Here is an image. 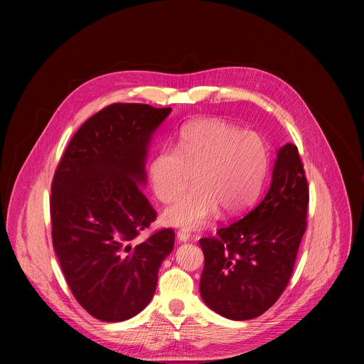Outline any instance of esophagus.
Wrapping results in <instances>:
<instances>
[{"label":"esophagus","instance_id":"34e87169","mask_svg":"<svg viewBox=\"0 0 364 364\" xmlns=\"http://www.w3.org/2000/svg\"><path fill=\"white\" fill-rule=\"evenodd\" d=\"M177 240H178V242H187V240H190V233H188V232H184V230H178V232H177Z\"/></svg>","mask_w":364,"mask_h":364}]
</instances>
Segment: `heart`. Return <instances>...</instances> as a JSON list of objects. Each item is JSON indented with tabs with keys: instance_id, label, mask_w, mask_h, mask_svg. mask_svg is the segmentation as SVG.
<instances>
[{
	"instance_id": "heart-1",
	"label": "heart",
	"mask_w": 364,
	"mask_h": 364,
	"mask_svg": "<svg viewBox=\"0 0 364 364\" xmlns=\"http://www.w3.org/2000/svg\"><path fill=\"white\" fill-rule=\"evenodd\" d=\"M268 148L255 132H242L220 119H201L180 132L177 148H164L149 163V181L160 201L177 197L193 174L196 186L163 213L164 223L187 230L204 228L222 209L246 210L261 193Z\"/></svg>"
}]
</instances>
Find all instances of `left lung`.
<instances>
[{"mask_svg":"<svg viewBox=\"0 0 364 364\" xmlns=\"http://www.w3.org/2000/svg\"><path fill=\"white\" fill-rule=\"evenodd\" d=\"M308 183L298 148H279L272 183L255 209L200 239L204 268L200 295L205 305L235 321L269 309L287 288L306 229Z\"/></svg>","mask_w":364,"mask_h":364,"instance_id":"left-lung-1","label":"left lung"}]
</instances>
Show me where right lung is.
<instances>
[{
	"instance_id": "add662e5",
	"label": "right lung",
	"mask_w": 364,
	"mask_h": 364,
	"mask_svg": "<svg viewBox=\"0 0 364 364\" xmlns=\"http://www.w3.org/2000/svg\"><path fill=\"white\" fill-rule=\"evenodd\" d=\"M171 108L112 103L70 139L51 183V239L68 285L87 313L125 321L149 304L174 230L136 237L157 218L141 187L151 136Z\"/></svg>"
}]
</instances>
